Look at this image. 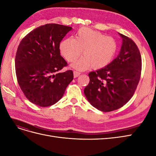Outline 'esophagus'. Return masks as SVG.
<instances>
[{
    "instance_id": "esophagus-1",
    "label": "esophagus",
    "mask_w": 156,
    "mask_h": 156,
    "mask_svg": "<svg viewBox=\"0 0 156 156\" xmlns=\"http://www.w3.org/2000/svg\"><path fill=\"white\" fill-rule=\"evenodd\" d=\"M80 74H81V73L79 72H77V71H74V72H73V75H74L75 78L77 77Z\"/></svg>"
}]
</instances>
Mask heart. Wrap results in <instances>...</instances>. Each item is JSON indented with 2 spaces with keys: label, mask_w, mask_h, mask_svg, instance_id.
<instances>
[{
  "label": "heart",
  "mask_w": 156,
  "mask_h": 156,
  "mask_svg": "<svg viewBox=\"0 0 156 156\" xmlns=\"http://www.w3.org/2000/svg\"><path fill=\"white\" fill-rule=\"evenodd\" d=\"M118 45L112 37L88 28H82L75 39L68 37L60 44V52L69 62H73L83 53V57L73 65L78 70L92 67L103 68L109 64L116 53Z\"/></svg>",
  "instance_id": "1"
}]
</instances>
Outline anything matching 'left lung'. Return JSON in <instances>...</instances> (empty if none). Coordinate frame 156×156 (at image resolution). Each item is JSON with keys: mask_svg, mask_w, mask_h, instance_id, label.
Instances as JSON below:
<instances>
[{"mask_svg": "<svg viewBox=\"0 0 156 156\" xmlns=\"http://www.w3.org/2000/svg\"><path fill=\"white\" fill-rule=\"evenodd\" d=\"M120 54L105 68L90 72V82L84 93L97 109L110 112L123 107L133 96L142 69L138 47L129 37L120 34Z\"/></svg>", "mask_w": 156, "mask_h": 156, "instance_id": "1", "label": "left lung"}]
</instances>
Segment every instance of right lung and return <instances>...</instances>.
Listing matches in <instances>:
<instances>
[{
    "instance_id": "add662e5",
    "label": "right lung",
    "mask_w": 156,
    "mask_h": 156,
    "mask_svg": "<svg viewBox=\"0 0 156 156\" xmlns=\"http://www.w3.org/2000/svg\"><path fill=\"white\" fill-rule=\"evenodd\" d=\"M72 27L49 23L27 34L16 52L15 66L19 85L25 97L40 107L54 105L63 96L73 79L72 70L59 73L68 66L60 43Z\"/></svg>"
}]
</instances>
